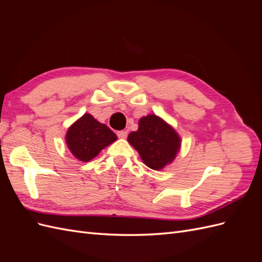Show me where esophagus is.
I'll return each instance as SVG.
<instances>
[{
    "mask_svg": "<svg viewBox=\"0 0 262 262\" xmlns=\"http://www.w3.org/2000/svg\"><path fill=\"white\" fill-rule=\"evenodd\" d=\"M117 136L120 138V139H125L126 138V136H128V132L126 131H124V130H122V131H118L117 132Z\"/></svg>",
    "mask_w": 262,
    "mask_h": 262,
    "instance_id": "obj_1",
    "label": "esophagus"
}]
</instances>
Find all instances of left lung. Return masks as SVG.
<instances>
[{
	"instance_id": "8db88e82",
	"label": "left lung",
	"mask_w": 262,
	"mask_h": 262,
	"mask_svg": "<svg viewBox=\"0 0 262 262\" xmlns=\"http://www.w3.org/2000/svg\"><path fill=\"white\" fill-rule=\"evenodd\" d=\"M128 141L145 165L155 170L171 163L180 147L177 132L155 115L141 118L138 131L131 132Z\"/></svg>"
}]
</instances>
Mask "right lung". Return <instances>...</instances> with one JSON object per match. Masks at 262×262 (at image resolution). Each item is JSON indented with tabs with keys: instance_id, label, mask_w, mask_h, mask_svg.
Returning <instances> with one entry per match:
<instances>
[{
	"instance_id": "right-lung-1",
	"label": "right lung",
	"mask_w": 262,
	"mask_h": 262,
	"mask_svg": "<svg viewBox=\"0 0 262 262\" xmlns=\"http://www.w3.org/2000/svg\"><path fill=\"white\" fill-rule=\"evenodd\" d=\"M67 144L72 154L82 162H90L100 150L117 140L116 134L106 124L98 122L92 115L85 114L70 126Z\"/></svg>"
}]
</instances>
